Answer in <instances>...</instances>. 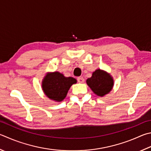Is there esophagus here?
Instances as JSON below:
<instances>
[{
  "label": "esophagus",
  "instance_id": "1",
  "mask_svg": "<svg viewBox=\"0 0 151 151\" xmlns=\"http://www.w3.org/2000/svg\"><path fill=\"white\" fill-rule=\"evenodd\" d=\"M77 81L79 83H83L84 82V79L83 77H78L77 78Z\"/></svg>",
  "mask_w": 151,
  "mask_h": 151
}]
</instances>
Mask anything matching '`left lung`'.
I'll list each match as a JSON object with an SVG mask.
<instances>
[{
	"label": "left lung",
	"mask_w": 151,
	"mask_h": 151,
	"mask_svg": "<svg viewBox=\"0 0 151 151\" xmlns=\"http://www.w3.org/2000/svg\"><path fill=\"white\" fill-rule=\"evenodd\" d=\"M86 83L96 94L104 96L111 91L114 81L109 74L98 69L92 73L91 78L87 79Z\"/></svg>",
	"instance_id": "obj_1"
}]
</instances>
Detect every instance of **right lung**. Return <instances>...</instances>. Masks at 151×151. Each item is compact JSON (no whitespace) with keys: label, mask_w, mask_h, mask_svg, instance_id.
<instances>
[{"label":"right lung","mask_w":151,"mask_h":151,"mask_svg":"<svg viewBox=\"0 0 151 151\" xmlns=\"http://www.w3.org/2000/svg\"><path fill=\"white\" fill-rule=\"evenodd\" d=\"M76 83L73 77H65L60 73L49 74L43 79V90L45 95L57 102H61L66 97L70 87Z\"/></svg>","instance_id":"1"}]
</instances>
